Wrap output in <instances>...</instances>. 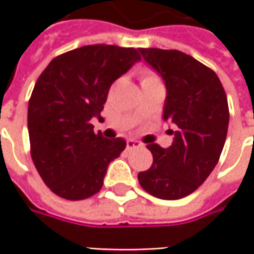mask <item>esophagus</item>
Listing matches in <instances>:
<instances>
[{"mask_svg":"<svg viewBox=\"0 0 254 254\" xmlns=\"http://www.w3.org/2000/svg\"><path fill=\"white\" fill-rule=\"evenodd\" d=\"M141 142L137 141V140H127V148H128V150H131V148H138V147H141Z\"/></svg>","mask_w":254,"mask_h":254,"instance_id":"1","label":"esophagus"}]
</instances>
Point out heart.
<instances>
[{"label":"heart","mask_w":254,"mask_h":254,"mask_svg":"<svg viewBox=\"0 0 254 254\" xmlns=\"http://www.w3.org/2000/svg\"><path fill=\"white\" fill-rule=\"evenodd\" d=\"M148 80H158V77L151 72H144L141 74V82H148Z\"/></svg>","instance_id":"1"}]
</instances>
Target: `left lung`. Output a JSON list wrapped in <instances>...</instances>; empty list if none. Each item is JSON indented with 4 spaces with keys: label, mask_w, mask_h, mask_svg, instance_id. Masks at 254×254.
I'll return each mask as SVG.
<instances>
[{
    "label": "left lung",
    "mask_w": 254,
    "mask_h": 254,
    "mask_svg": "<svg viewBox=\"0 0 254 254\" xmlns=\"http://www.w3.org/2000/svg\"><path fill=\"white\" fill-rule=\"evenodd\" d=\"M138 51L167 87L162 119L177 126L168 148L147 145L152 165L138 174V182L155 198L181 199L198 190L219 161L229 126L226 93L216 73L190 55Z\"/></svg>",
    "instance_id": "1"
}]
</instances>
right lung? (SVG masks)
I'll use <instances>...</instances> for the list:
<instances>
[{"mask_svg":"<svg viewBox=\"0 0 254 254\" xmlns=\"http://www.w3.org/2000/svg\"><path fill=\"white\" fill-rule=\"evenodd\" d=\"M141 61L132 48L87 45L56 56L36 80L28 104L31 157L58 196L86 199L102 190L123 138L93 131L114 80Z\"/></svg>","mask_w":254,"mask_h":254,"instance_id":"1","label":"right lung"}]
</instances>
